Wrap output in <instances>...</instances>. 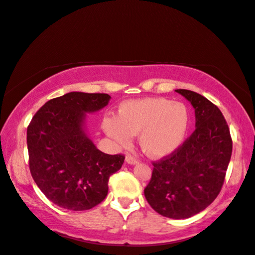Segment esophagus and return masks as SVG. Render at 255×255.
I'll use <instances>...</instances> for the list:
<instances>
[{
	"mask_svg": "<svg viewBox=\"0 0 255 255\" xmlns=\"http://www.w3.org/2000/svg\"><path fill=\"white\" fill-rule=\"evenodd\" d=\"M126 161L128 162V163H129V165H136V163L138 162V160L136 159V158H135L133 155H127V157H126Z\"/></svg>",
	"mask_w": 255,
	"mask_h": 255,
	"instance_id": "34e87169",
	"label": "esophagus"
}]
</instances>
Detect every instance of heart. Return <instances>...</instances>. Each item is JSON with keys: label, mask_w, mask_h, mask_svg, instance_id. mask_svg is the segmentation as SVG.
Wrapping results in <instances>:
<instances>
[{"label": "heart", "mask_w": 255, "mask_h": 255, "mask_svg": "<svg viewBox=\"0 0 255 255\" xmlns=\"http://www.w3.org/2000/svg\"><path fill=\"white\" fill-rule=\"evenodd\" d=\"M190 126L186 106L166 98L124 101L117 117H106L103 127L109 137L122 147L139 134V145L152 158H163L180 148Z\"/></svg>", "instance_id": "obj_1"}]
</instances>
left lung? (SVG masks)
I'll use <instances>...</instances> for the list:
<instances>
[{"instance_id":"left-lung-1","label":"left lung","mask_w":255,"mask_h":255,"mask_svg":"<svg viewBox=\"0 0 255 255\" xmlns=\"http://www.w3.org/2000/svg\"><path fill=\"white\" fill-rule=\"evenodd\" d=\"M175 92L193 106L196 128L173 154L152 162L151 179L144 194L158 214L184 219L204 211L219 194L233 139L217 106L192 90Z\"/></svg>"}]
</instances>
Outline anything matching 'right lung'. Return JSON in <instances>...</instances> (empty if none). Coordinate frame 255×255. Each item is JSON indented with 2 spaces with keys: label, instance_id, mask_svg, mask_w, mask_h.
<instances>
[{
  "label": "right lung",
  "instance_id": "1",
  "mask_svg": "<svg viewBox=\"0 0 255 255\" xmlns=\"http://www.w3.org/2000/svg\"><path fill=\"white\" fill-rule=\"evenodd\" d=\"M108 94L72 92L47 101L27 128L29 169L38 188L55 205L87 211L108 194L110 175L124 157L97 149L84 123L86 113L108 105Z\"/></svg>",
  "mask_w": 255,
  "mask_h": 255
}]
</instances>
